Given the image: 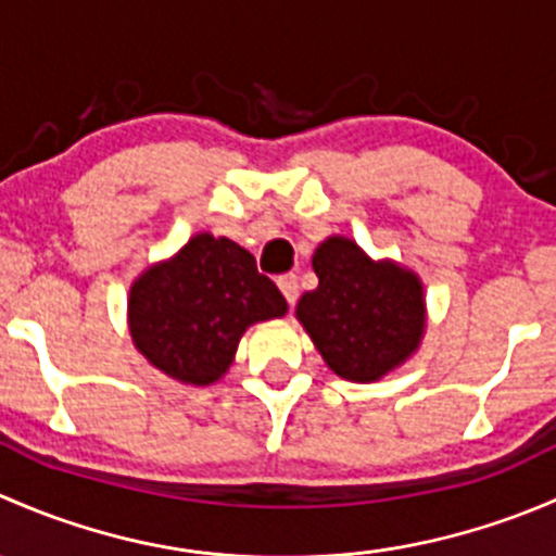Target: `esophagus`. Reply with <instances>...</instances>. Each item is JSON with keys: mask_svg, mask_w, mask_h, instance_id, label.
I'll return each instance as SVG.
<instances>
[{"mask_svg": "<svg viewBox=\"0 0 556 556\" xmlns=\"http://www.w3.org/2000/svg\"><path fill=\"white\" fill-rule=\"evenodd\" d=\"M279 290H282L285 301H288L290 306H295V301H299V277L295 274H282V277L277 279Z\"/></svg>", "mask_w": 556, "mask_h": 556, "instance_id": "1", "label": "esophagus"}]
</instances>
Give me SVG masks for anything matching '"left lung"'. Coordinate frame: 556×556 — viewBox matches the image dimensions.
Listing matches in <instances>:
<instances>
[{
  "mask_svg": "<svg viewBox=\"0 0 556 556\" xmlns=\"http://www.w3.org/2000/svg\"><path fill=\"white\" fill-rule=\"evenodd\" d=\"M312 266L319 285L301 295L295 314L339 377L374 382L417 350L425 299L412 271L374 263L344 237L325 239Z\"/></svg>",
  "mask_w": 556,
  "mask_h": 556,
  "instance_id": "1",
  "label": "left lung"
}]
</instances>
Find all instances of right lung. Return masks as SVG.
<instances>
[{"mask_svg": "<svg viewBox=\"0 0 556 556\" xmlns=\"http://www.w3.org/2000/svg\"><path fill=\"white\" fill-rule=\"evenodd\" d=\"M288 301L231 239L199 233L169 263L134 282L128 325L137 350L185 384H212L231 366L252 323L282 317Z\"/></svg>", "mask_w": 556, "mask_h": 556, "instance_id": "add662e5", "label": "right lung"}]
</instances>
